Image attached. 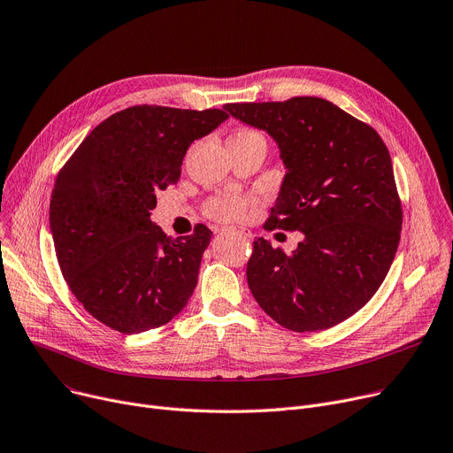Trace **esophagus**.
I'll use <instances>...</instances> for the list:
<instances>
[{
    "mask_svg": "<svg viewBox=\"0 0 453 453\" xmlns=\"http://www.w3.org/2000/svg\"><path fill=\"white\" fill-rule=\"evenodd\" d=\"M221 232H230V234H237V235H241V237H245V239H250V237H252V234H250L249 230H245V228H221Z\"/></svg>",
    "mask_w": 453,
    "mask_h": 453,
    "instance_id": "1",
    "label": "esophagus"
}]
</instances>
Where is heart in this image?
Wrapping results in <instances>:
<instances>
[{
	"mask_svg": "<svg viewBox=\"0 0 453 453\" xmlns=\"http://www.w3.org/2000/svg\"><path fill=\"white\" fill-rule=\"evenodd\" d=\"M259 134L242 130L237 132L234 137H256ZM256 204V199L247 194H223L206 203V212L214 219L219 221H239L242 216L247 214L250 206Z\"/></svg>",
	"mask_w": 453,
	"mask_h": 453,
	"instance_id": "heart-1",
	"label": "heart"
}]
</instances>
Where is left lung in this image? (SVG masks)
Returning <instances> with one entry per match:
<instances>
[{
	"label": "left lung",
	"mask_w": 453,
	"mask_h": 453,
	"mask_svg": "<svg viewBox=\"0 0 453 453\" xmlns=\"http://www.w3.org/2000/svg\"><path fill=\"white\" fill-rule=\"evenodd\" d=\"M223 109L265 130L287 168L265 230L304 235L292 254L254 241L247 265L252 296L288 330L339 325L379 290L399 247L403 211L387 145L323 97Z\"/></svg>",
	"instance_id": "1"
}]
</instances>
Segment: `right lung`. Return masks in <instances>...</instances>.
I'll return each mask as SVG.
<instances>
[{
  "mask_svg": "<svg viewBox=\"0 0 453 453\" xmlns=\"http://www.w3.org/2000/svg\"><path fill=\"white\" fill-rule=\"evenodd\" d=\"M219 109L137 105L99 123L59 170L50 199L56 257L90 316L121 334L166 325L187 306L212 232L168 237L150 221L156 192L176 185L188 147Z\"/></svg>",
  "mask_w": 453,
  "mask_h": 453,
  "instance_id": "1",
  "label": "right lung"
}]
</instances>
